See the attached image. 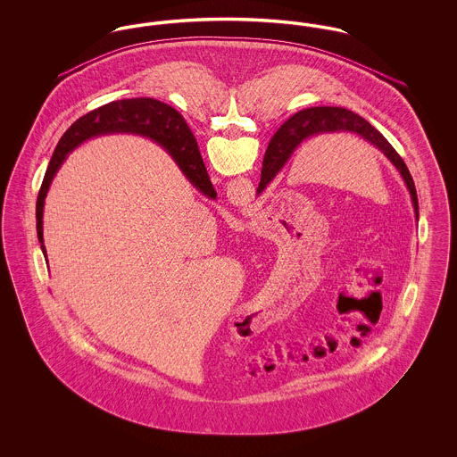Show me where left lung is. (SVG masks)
Listing matches in <instances>:
<instances>
[{"label":"left lung","mask_w":457,"mask_h":457,"mask_svg":"<svg viewBox=\"0 0 457 457\" xmlns=\"http://www.w3.org/2000/svg\"><path fill=\"white\" fill-rule=\"evenodd\" d=\"M339 133V131H348V133H356L363 140H367L375 149H378L384 154L395 170L401 173L410 195L413 200L414 214L418 219V195L414 188L413 178L410 174L408 166L401 159V155L395 153V149L387 142V138L370 125L365 118L360 114L345 108H308L303 111H298L293 114L276 135L272 137L265 155H263V164H262V176L257 194L261 195L262 192L267 188V185L276 178L284 168V164L289 161V157L298 149V145L315 135L320 133Z\"/></svg>","instance_id":"1"}]
</instances>
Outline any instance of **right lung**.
Segmentation results:
<instances>
[{
    "label": "right lung",
    "instance_id": "1",
    "mask_svg": "<svg viewBox=\"0 0 457 457\" xmlns=\"http://www.w3.org/2000/svg\"><path fill=\"white\" fill-rule=\"evenodd\" d=\"M106 133H137V135L151 137L173 157L181 173L187 176V179L195 187L198 192L211 198H216L218 195L198 151L195 137L178 111L151 97L112 101L79 118L65 131V135L62 137L60 144L53 153L49 166L44 174L37 202H36L37 238L41 243L44 255H46L43 238L44 200L54 174L58 173V170L65 162L68 153H71L75 147H79L88 138L106 135Z\"/></svg>",
    "mask_w": 457,
    "mask_h": 457
}]
</instances>
